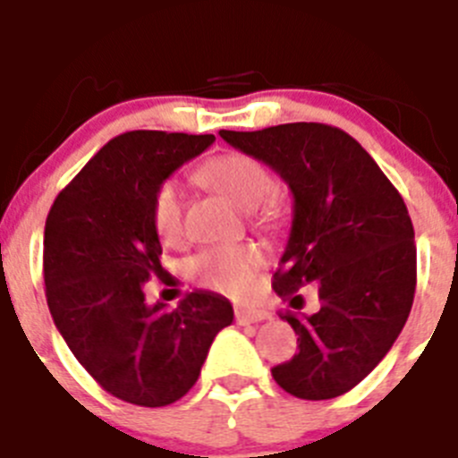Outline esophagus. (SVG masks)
<instances>
[{
	"label": "esophagus",
	"mask_w": 458,
	"mask_h": 458,
	"mask_svg": "<svg viewBox=\"0 0 458 458\" xmlns=\"http://www.w3.org/2000/svg\"><path fill=\"white\" fill-rule=\"evenodd\" d=\"M269 317L271 312L259 310V308H237V310H234V319H237V324H242V327L255 324V321H265L269 319Z\"/></svg>",
	"instance_id": "1"
}]
</instances>
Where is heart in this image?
<instances>
[{"label":"heart","mask_w":458,"mask_h":458,"mask_svg":"<svg viewBox=\"0 0 458 458\" xmlns=\"http://www.w3.org/2000/svg\"><path fill=\"white\" fill-rule=\"evenodd\" d=\"M196 178L242 209L258 208V221L276 228L283 221V200L274 191V178L259 159L244 152H225L199 168ZM150 221L164 244H178L184 234L182 191L166 180L152 193ZM262 250L255 244L214 246L189 262V276L199 285L230 296H242L253 287L262 267Z\"/></svg>","instance_id":"1"}]
</instances>
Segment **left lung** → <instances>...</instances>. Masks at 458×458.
<instances>
[{
	"label": "left lung",
	"instance_id": "8db88e82",
	"mask_svg": "<svg viewBox=\"0 0 458 458\" xmlns=\"http://www.w3.org/2000/svg\"><path fill=\"white\" fill-rule=\"evenodd\" d=\"M219 134L274 168L294 196L276 294L299 308V287L315 283L319 292L312 315H280L299 335V353L271 374L299 399L340 397L377 368L409 319L418 276L409 209L368 150L337 127Z\"/></svg>",
	"mask_w": 458,
	"mask_h": 458
}]
</instances>
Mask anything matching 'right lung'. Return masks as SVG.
<instances>
[{
  "mask_svg": "<svg viewBox=\"0 0 458 458\" xmlns=\"http://www.w3.org/2000/svg\"><path fill=\"white\" fill-rule=\"evenodd\" d=\"M214 134L137 130L111 139L56 196L45 221V296L56 328L102 388L137 406H168L199 381L230 301L196 290L175 310L148 306L162 274L152 193Z\"/></svg>",
  "mask_w": 458,
  "mask_h": 458,
  "instance_id": "right-lung-1",
  "label": "right lung"
}]
</instances>
